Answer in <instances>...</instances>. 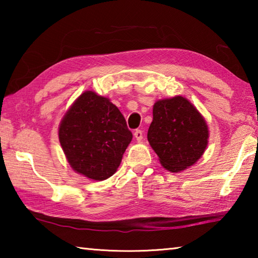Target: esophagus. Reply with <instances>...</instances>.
<instances>
[{
  "mask_svg": "<svg viewBox=\"0 0 258 258\" xmlns=\"http://www.w3.org/2000/svg\"><path fill=\"white\" fill-rule=\"evenodd\" d=\"M134 138L138 140V141H141V140L143 139V132L141 130H137L134 132Z\"/></svg>",
  "mask_w": 258,
  "mask_h": 258,
  "instance_id": "34e87169",
  "label": "esophagus"
}]
</instances>
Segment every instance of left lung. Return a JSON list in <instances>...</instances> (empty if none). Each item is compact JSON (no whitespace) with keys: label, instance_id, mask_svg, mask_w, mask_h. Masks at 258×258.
Segmentation results:
<instances>
[{"label":"left lung","instance_id":"8db88e82","mask_svg":"<svg viewBox=\"0 0 258 258\" xmlns=\"http://www.w3.org/2000/svg\"><path fill=\"white\" fill-rule=\"evenodd\" d=\"M208 139L206 120L186 98L175 95L155 102L148 141L167 171L178 173L197 163Z\"/></svg>","mask_w":258,"mask_h":258}]
</instances>
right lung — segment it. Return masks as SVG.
<instances>
[{
	"label": "right lung",
	"instance_id": "right-lung-1",
	"mask_svg": "<svg viewBox=\"0 0 258 258\" xmlns=\"http://www.w3.org/2000/svg\"><path fill=\"white\" fill-rule=\"evenodd\" d=\"M58 134L71 167L93 181L116 173L133 138L119 109L93 91H85L74 101Z\"/></svg>",
	"mask_w": 258,
	"mask_h": 258
}]
</instances>
